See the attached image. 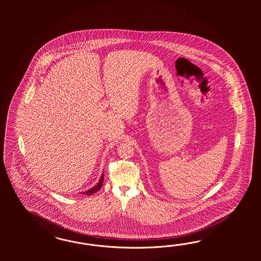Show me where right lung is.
Segmentation results:
<instances>
[{
    "label": "right lung",
    "instance_id": "add662e5",
    "mask_svg": "<svg viewBox=\"0 0 261 261\" xmlns=\"http://www.w3.org/2000/svg\"><path fill=\"white\" fill-rule=\"evenodd\" d=\"M103 176H104V174L102 173L101 174V177H100L99 181H98V182L95 185V187L91 188V189H90V190H88L87 191H83V192H80L79 194H85V195L90 196V195H92V194L95 193L97 190H100V188H101V186H102L103 184Z\"/></svg>",
    "mask_w": 261,
    "mask_h": 261
}]
</instances>
